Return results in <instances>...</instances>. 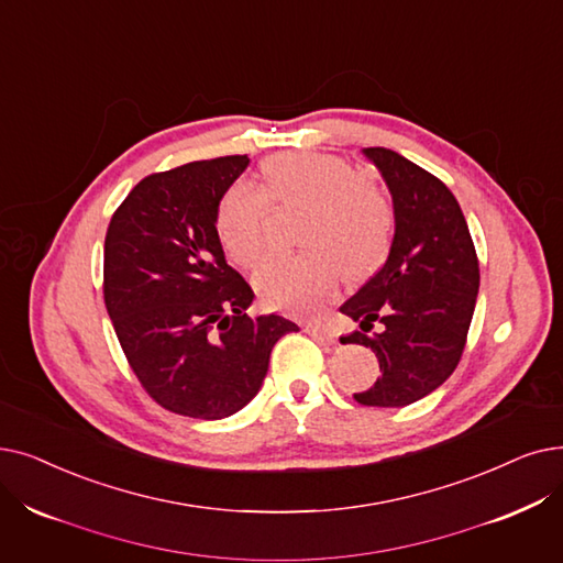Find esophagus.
Listing matches in <instances>:
<instances>
[{
  "label": "esophagus",
  "instance_id": "esophagus-1",
  "mask_svg": "<svg viewBox=\"0 0 563 563\" xmlns=\"http://www.w3.org/2000/svg\"><path fill=\"white\" fill-rule=\"evenodd\" d=\"M306 333H310V335H312L317 342H322V345H333V342H335V335H333V331H331L329 327L320 324V322L308 324V327H306Z\"/></svg>",
  "mask_w": 563,
  "mask_h": 563
}]
</instances>
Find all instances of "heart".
Wrapping results in <instances>:
<instances>
[{"mask_svg": "<svg viewBox=\"0 0 563 563\" xmlns=\"http://www.w3.org/2000/svg\"><path fill=\"white\" fill-rule=\"evenodd\" d=\"M268 207L306 209L291 257L268 262L255 276L262 301L289 314H308L335 289L340 274L371 278L386 262L396 234V209L384 188L352 161L324 152H283L262 163L260 188L236 181L216 209L225 255L253 268L266 253Z\"/></svg>", "mask_w": 563, "mask_h": 563, "instance_id": "obj_1", "label": "heart"}]
</instances>
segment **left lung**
<instances>
[{
  "mask_svg": "<svg viewBox=\"0 0 563 563\" xmlns=\"http://www.w3.org/2000/svg\"><path fill=\"white\" fill-rule=\"evenodd\" d=\"M363 154L394 198L396 234L384 266L340 306L361 324L340 342L371 347L379 361L382 375L354 400L405 407L442 386L460 363L478 297V257L444 181L384 146Z\"/></svg>",
  "mask_w": 563,
  "mask_h": 563,
  "instance_id": "8db88e82",
  "label": "left lung"
}]
</instances>
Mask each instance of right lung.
<instances>
[{
    "label": "right lung",
    "instance_id": "obj_1",
    "mask_svg": "<svg viewBox=\"0 0 563 563\" xmlns=\"http://www.w3.org/2000/svg\"><path fill=\"white\" fill-rule=\"evenodd\" d=\"M249 163L223 156L144 177L106 234L103 299L119 345L146 394L190 419L246 407L276 342L299 331L246 312L255 295L216 232L218 202Z\"/></svg>",
    "mask_w": 563,
    "mask_h": 563
}]
</instances>
